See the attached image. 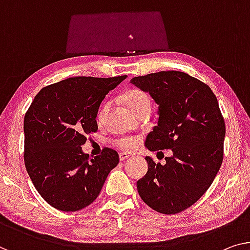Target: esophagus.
Here are the masks:
<instances>
[{
  "instance_id": "esophagus-1",
  "label": "esophagus",
  "mask_w": 250,
  "mask_h": 250,
  "mask_svg": "<svg viewBox=\"0 0 250 250\" xmlns=\"http://www.w3.org/2000/svg\"><path fill=\"white\" fill-rule=\"evenodd\" d=\"M129 157H130V155L126 154V152H120V154H119V158H120L121 162L125 161V159L129 158Z\"/></svg>"
}]
</instances>
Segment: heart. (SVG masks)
<instances>
[{
    "instance_id": "b5f03b06",
    "label": "heart",
    "mask_w": 250,
    "mask_h": 250,
    "mask_svg": "<svg viewBox=\"0 0 250 250\" xmlns=\"http://www.w3.org/2000/svg\"><path fill=\"white\" fill-rule=\"evenodd\" d=\"M122 99H124L125 103L129 107V110L131 111L132 114L137 112L141 107L150 106V98H149L147 93L140 91V89H129V91L125 93ZM106 110L107 105H104L101 112L99 114V117L102 118ZM115 145L120 149H122V150L128 151L132 150L137 146V140L133 139V138H121V139L115 141Z\"/></svg>"
}]
</instances>
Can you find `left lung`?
Wrapping results in <instances>:
<instances>
[{
  "label": "left lung",
  "mask_w": 250,
  "mask_h": 250,
  "mask_svg": "<svg viewBox=\"0 0 250 250\" xmlns=\"http://www.w3.org/2000/svg\"><path fill=\"white\" fill-rule=\"evenodd\" d=\"M130 83L158 104L157 125L145 146L173 152L165 165L146 157L148 172L137 182L138 193L152 210L178 213L207 192L221 167L226 125L218 100L207 84L176 70L133 77Z\"/></svg>",
  "instance_id": "1"
}]
</instances>
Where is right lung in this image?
<instances>
[{
    "mask_svg": "<svg viewBox=\"0 0 250 250\" xmlns=\"http://www.w3.org/2000/svg\"><path fill=\"white\" fill-rule=\"evenodd\" d=\"M125 78H67L40 89L25 113V168L39 194L57 210L74 212L94 202L119 164L113 149L91 158L81 146L98 131L100 104Z\"/></svg>",
    "mask_w": 250,
    "mask_h": 250,
    "instance_id": "1",
    "label": "right lung"
}]
</instances>
